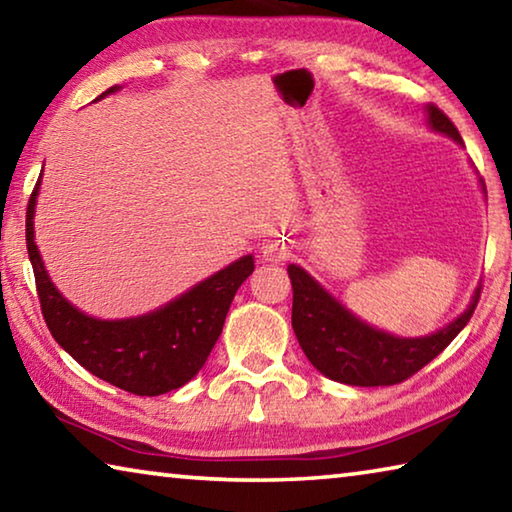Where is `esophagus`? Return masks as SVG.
Masks as SVG:
<instances>
[{
    "mask_svg": "<svg viewBox=\"0 0 512 512\" xmlns=\"http://www.w3.org/2000/svg\"><path fill=\"white\" fill-rule=\"evenodd\" d=\"M262 255H264L266 262L277 264V262H282L284 257H287V250H284V246H280V244H268V246H264Z\"/></svg>",
    "mask_w": 512,
    "mask_h": 512,
    "instance_id": "esophagus-1",
    "label": "esophagus"
}]
</instances>
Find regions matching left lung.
Instances as JSON below:
<instances>
[{
	"mask_svg": "<svg viewBox=\"0 0 512 512\" xmlns=\"http://www.w3.org/2000/svg\"><path fill=\"white\" fill-rule=\"evenodd\" d=\"M427 112L433 131L463 144L461 133L443 110L429 103ZM287 271L293 287L291 325L302 352L325 377L350 386H393L415 375L470 323L481 296V289H476L470 307L438 332L420 339H400L363 323L329 296L305 268L291 264Z\"/></svg>",
	"mask_w": 512,
	"mask_h": 512,
	"instance_id": "8db88e82",
	"label": "left lung"
}]
</instances>
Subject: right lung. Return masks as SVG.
I'll use <instances>...</instances> for the list:
<instances>
[{"mask_svg": "<svg viewBox=\"0 0 512 512\" xmlns=\"http://www.w3.org/2000/svg\"><path fill=\"white\" fill-rule=\"evenodd\" d=\"M117 90L119 85H112L97 101ZM40 178L27 207V250L51 336L85 370L121 391L153 397L185 386L210 357L232 298L255 271L253 255L237 259L151 314L124 320L92 318L63 298L42 264L33 239Z\"/></svg>", "mask_w": 512, "mask_h": 512, "instance_id": "1", "label": "right lung"}]
</instances>
